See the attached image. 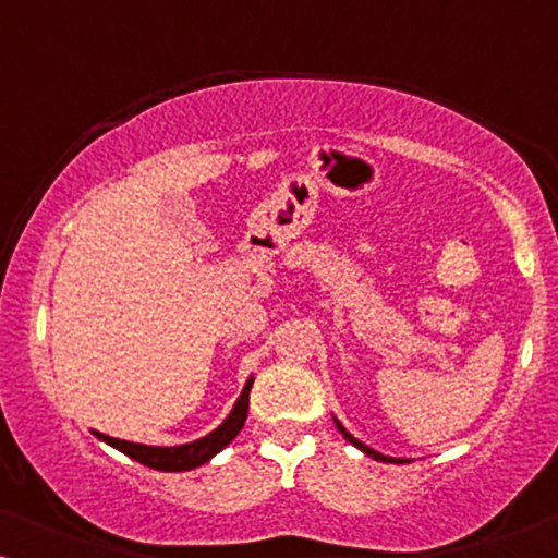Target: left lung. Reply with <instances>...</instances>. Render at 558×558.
Here are the masks:
<instances>
[{
    "label": "left lung",
    "mask_w": 558,
    "mask_h": 558,
    "mask_svg": "<svg viewBox=\"0 0 558 558\" xmlns=\"http://www.w3.org/2000/svg\"><path fill=\"white\" fill-rule=\"evenodd\" d=\"M335 426H338L340 434H342V437H345V439L350 441V445L357 447V449H361V452H365V454H368V457H373V460H378V462H403V460H393V457H386V454H380V452H376V449H371L368 445H363L361 439H355L353 434L345 432V426H342V424L338 422V418H335Z\"/></svg>",
    "instance_id": "left-lung-1"
}]
</instances>
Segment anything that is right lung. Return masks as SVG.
Returning a JSON list of instances; mask_svg holds the SVG:
<instances>
[{"label": "right lung", "instance_id": "obj_1", "mask_svg": "<svg viewBox=\"0 0 558 558\" xmlns=\"http://www.w3.org/2000/svg\"><path fill=\"white\" fill-rule=\"evenodd\" d=\"M251 386H254V378L246 380V386H243V391L239 396V401H235L233 411L228 414L226 422L220 424L216 432H210L208 437H203L197 441H190V445L147 447V445H136V441L113 439V437H109V434H101V432H94V434L101 441H106V445H111L113 449H119V452H124L126 457H132V460L144 464V468H151L159 472L195 470V468H201V464L208 462L210 457H216L220 449L228 447L235 437H239V432L243 429V422H246V416H248Z\"/></svg>", "mask_w": 558, "mask_h": 558}]
</instances>
